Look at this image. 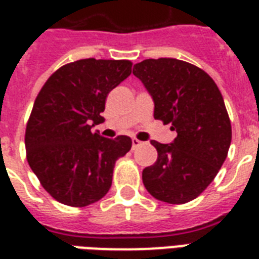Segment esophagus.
<instances>
[{
	"mask_svg": "<svg viewBox=\"0 0 259 259\" xmlns=\"http://www.w3.org/2000/svg\"><path fill=\"white\" fill-rule=\"evenodd\" d=\"M142 142L140 141V140H137V138H132V146H133V149H136V148H138V146L141 145Z\"/></svg>",
	"mask_w": 259,
	"mask_h": 259,
	"instance_id": "34e87169",
	"label": "esophagus"
}]
</instances>
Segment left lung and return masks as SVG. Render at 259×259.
<instances>
[{
    "instance_id": "obj_1",
    "label": "left lung",
    "mask_w": 259,
    "mask_h": 259,
    "mask_svg": "<svg viewBox=\"0 0 259 259\" xmlns=\"http://www.w3.org/2000/svg\"><path fill=\"white\" fill-rule=\"evenodd\" d=\"M154 102V118L170 123V144L150 141L157 161L142 170L148 192L169 204L196 199L223 165L231 123L221 91L207 72L177 59H146L133 68Z\"/></svg>"
}]
</instances>
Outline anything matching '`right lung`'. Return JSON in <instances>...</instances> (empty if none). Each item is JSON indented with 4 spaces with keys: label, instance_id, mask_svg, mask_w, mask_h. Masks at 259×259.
I'll return each instance as SVG.
<instances>
[{
    "label": "right lung",
    "instance_id": "right-lung-1",
    "mask_svg": "<svg viewBox=\"0 0 259 259\" xmlns=\"http://www.w3.org/2000/svg\"><path fill=\"white\" fill-rule=\"evenodd\" d=\"M132 74L129 60L82 59L60 67L40 90L25 130L26 160L59 203L84 207L109 192L115 161L132 148L127 136L102 137L106 98Z\"/></svg>",
    "mask_w": 259,
    "mask_h": 259
}]
</instances>
